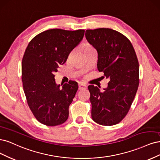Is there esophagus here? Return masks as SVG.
Instances as JSON below:
<instances>
[{"mask_svg":"<svg viewBox=\"0 0 160 160\" xmlns=\"http://www.w3.org/2000/svg\"><path fill=\"white\" fill-rule=\"evenodd\" d=\"M86 85H85L83 83H79L78 84V88L79 90H84V89H86Z\"/></svg>","mask_w":160,"mask_h":160,"instance_id":"esophagus-1","label":"esophagus"}]
</instances>
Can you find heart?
Returning a JSON list of instances; mask_svg holds the SVG:
<instances>
[{
  "label": "heart",
  "instance_id": "b5f03b06",
  "mask_svg": "<svg viewBox=\"0 0 160 160\" xmlns=\"http://www.w3.org/2000/svg\"><path fill=\"white\" fill-rule=\"evenodd\" d=\"M90 46H90V45H86V46H85V48H88V47H90ZM85 48H84V49H85Z\"/></svg>",
  "mask_w": 160,
  "mask_h": 160
}]
</instances>
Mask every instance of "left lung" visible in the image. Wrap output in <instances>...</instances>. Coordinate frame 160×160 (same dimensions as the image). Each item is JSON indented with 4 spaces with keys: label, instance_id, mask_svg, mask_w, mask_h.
Masks as SVG:
<instances>
[{
    "label": "left lung",
    "instance_id": "obj_1",
    "mask_svg": "<svg viewBox=\"0 0 160 160\" xmlns=\"http://www.w3.org/2000/svg\"><path fill=\"white\" fill-rule=\"evenodd\" d=\"M85 35L98 54V70L110 79L103 92L88 86L92 120L102 126L117 124L130 110L140 83L136 52L130 40L116 30H86Z\"/></svg>",
    "mask_w": 160,
    "mask_h": 160
}]
</instances>
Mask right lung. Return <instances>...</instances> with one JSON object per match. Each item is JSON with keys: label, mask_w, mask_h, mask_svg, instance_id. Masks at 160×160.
I'll use <instances>...</instances> for the list:
<instances>
[{"label": "right lung", "mask_w": 160, "mask_h": 160, "mask_svg": "<svg viewBox=\"0 0 160 160\" xmlns=\"http://www.w3.org/2000/svg\"><path fill=\"white\" fill-rule=\"evenodd\" d=\"M84 32L47 30L34 37L26 48L22 61L23 90L34 116L44 125L56 126L68 119L78 83L70 80L60 88L56 84L54 74L83 38Z\"/></svg>", "instance_id": "add662e5"}]
</instances>
